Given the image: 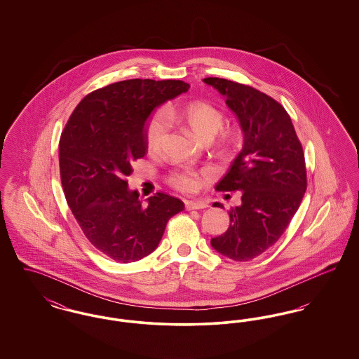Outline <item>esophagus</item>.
Returning a JSON list of instances; mask_svg holds the SVG:
<instances>
[{
    "instance_id": "obj_1",
    "label": "esophagus",
    "mask_w": 359,
    "mask_h": 359,
    "mask_svg": "<svg viewBox=\"0 0 359 359\" xmlns=\"http://www.w3.org/2000/svg\"><path fill=\"white\" fill-rule=\"evenodd\" d=\"M205 207H208L207 205V202L205 201H187L186 202V208L187 210H202V208H205Z\"/></svg>"
}]
</instances>
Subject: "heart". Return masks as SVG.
<instances>
[{
    "instance_id": "1",
    "label": "heart",
    "mask_w": 359,
    "mask_h": 359,
    "mask_svg": "<svg viewBox=\"0 0 359 359\" xmlns=\"http://www.w3.org/2000/svg\"><path fill=\"white\" fill-rule=\"evenodd\" d=\"M180 120L186 123L194 136L207 141L215 136L223 125L222 113L212 104L203 101H196L186 104L182 110L168 109L164 111L154 113L147 128V149L149 154L160 152L165 137L170 130V121ZM231 136H227L226 141H230ZM173 187L183 192H194L201 184V175L194 171L175 172L170 177Z\"/></svg>"
}]
</instances>
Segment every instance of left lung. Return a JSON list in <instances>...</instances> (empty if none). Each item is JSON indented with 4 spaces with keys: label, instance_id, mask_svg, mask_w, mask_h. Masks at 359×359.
Segmentation results:
<instances>
[{
    "label": "left lung",
    "instance_id": "8db88e82",
    "mask_svg": "<svg viewBox=\"0 0 359 359\" xmlns=\"http://www.w3.org/2000/svg\"><path fill=\"white\" fill-rule=\"evenodd\" d=\"M203 82L226 100L242 132V149L217 184L242 192V203L231 207L229 229L211 246L233 261H249L277 242L302 203L307 189L303 148L288 113L269 95L222 78ZM212 205L223 208L219 202Z\"/></svg>",
    "mask_w": 359,
    "mask_h": 359
}]
</instances>
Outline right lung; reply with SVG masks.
<instances>
[{
  "mask_svg": "<svg viewBox=\"0 0 359 359\" xmlns=\"http://www.w3.org/2000/svg\"><path fill=\"white\" fill-rule=\"evenodd\" d=\"M189 88L183 81L129 79L86 95L59 142L69 208L87 239L104 256L128 264L151 255L184 203L157 192L141 205L128 187L132 164L147 154L145 123L163 103Z\"/></svg>",
  "mask_w": 359,
  "mask_h": 359,
  "instance_id": "1",
  "label": "right lung"
}]
</instances>
